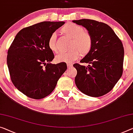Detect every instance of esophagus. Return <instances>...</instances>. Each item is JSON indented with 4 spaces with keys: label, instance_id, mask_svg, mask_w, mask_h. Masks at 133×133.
Instances as JSON below:
<instances>
[{
    "label": "esophagus",
    "instance_id": "34e87169",
    "mask_svg": "<svg viewBox=\"0 0 133 133\" xmlns=\"http://www.w3.org/2000/svg\"><path fill=\"white\" fill-rule=\"evenodd\" d=\"M73 66V65L72 64H67V67H68V68H72Z\"/></svg>",
    "mask_w": 133,
    "mask_h": 133
}]
</instances>
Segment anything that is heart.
<instances>
[{
    "label": "heart",
    "mask_w": 133,
    "mask_h": 133,
    "mask_svg": "<svg viewBox=\"0 0 133 133\" xmlns=\"http://www.w3.org/2000/svg\"><path fill=\"white\" fill-rule=\"evenodd\" d=\"M61 32L65 35L72 38L69 52H61L55 57V59L58 62H71L78 59L80 54L83 56L87 55L90 51L92 46V39L89 33L84 31L82 26L77 24L68 22L61 28ZM56 34H51L48 40V46L53 52L58 50L57 44Z\"/></svg>",
    "instance_id": "b5f03b06"
}]
</instances>
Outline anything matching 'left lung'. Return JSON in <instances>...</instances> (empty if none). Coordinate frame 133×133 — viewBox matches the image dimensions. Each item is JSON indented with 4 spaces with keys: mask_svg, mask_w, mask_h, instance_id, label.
Segmentation results:
<instances>
[{
    "mask_svg": "<svg viewBox=\"0 0 133 133\" xmlns=\"http://www.w3.org/2000/svg\"><path fill=\"white\" fill-rule=\"evenodd\" d=\"M72 22L86 28L92 39L90 51L80 61L89 64L88 66L73 65L77 71L75 83L85 95L102 96L109 92L122 76L123 45L107 24L88 19Z\"/></svg>",
    "mask_w": 133,
    "mask_h": 133,
    "instance_id": "1",
    "label": "left lung"
}]
</instances>
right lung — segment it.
Here are the masks:
<instances>
[{"mask_svg":"<svg viewBox=\"0 0 133 133\" xmlns=\"http://www.w3.org/2000/svg\"><path fill=\"white\" fill-rule=\"evenodd\" d=\"M64 24L44 21L24 28L12 43L7 56L10 77L26 96L40 99L50 95L66 70V63H50L55 56L48 46L51 34Z\"/></svg>","mask_w":133,"mask_h":133,"instance_id":"add662e5","label":"right lung"}]
</instances>
